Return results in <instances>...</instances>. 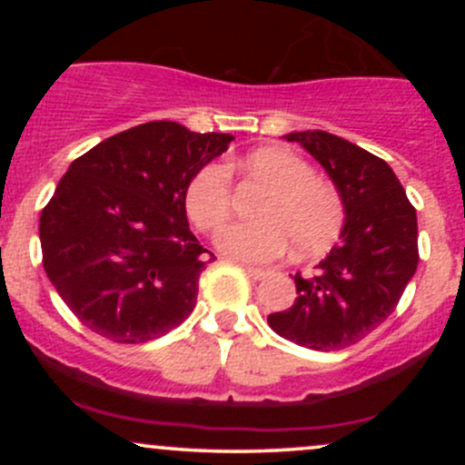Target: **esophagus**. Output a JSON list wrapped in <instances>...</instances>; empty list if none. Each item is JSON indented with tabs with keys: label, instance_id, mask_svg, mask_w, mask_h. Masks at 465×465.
Returning <instances> with one entry per match:
<instances>
[{
	"label": "esophagus",
	"instance_id": "1",
	"mask_svg": "<svg viewBox=\"0 0 465 465\" xmlns=\"http://www.w3.org/2000/svg\"><path fill=\"white\" fill-rule=\"evenodd\" d=\"M244 271H247V275L251 277V280H264V277L269 275V271L255 269V266H244Z\"/></svg>",
	"mask_w": 465,
	"mask_h": 465
}]
</instances>
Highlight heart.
I'll return each mask as SVG.
<instances>
[{"mask_svg":"<svg viewBox=\"0 0 465 465\" xmlns=\"http://www.w3.org/2000/svg\"><path fill=\"white\" fill-rule=\"evenodd\" d=\"M251 173L275 185L260 207L262 221H236L216 232V247L240 262H273L292 244L295 255L322 253L334 242L345 221L339 192L300 154L260 148L247 157ZM232 170L227 163L203 165L185 190V210L196 227L210 232L232 212Z\"/></svg>","mask_w":465,"mask_h":465,"instance_id":"1","label":"heart"}]
</instances>
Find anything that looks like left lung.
<instances>
[{
    "label": "left lung",
    "mask_w": 465,
    "mask_h": 465,
    "mask_svg": "<svg viewBox=\"0 0 465 465\" xmlns=\"http://www.w3.org/2000/svg\"><path fill=\"white\" fill-rule=\"evenodd\" d=\"M328 177L345 207L339 244L308 275L297 273L288 311L269 325L308 350L359 343L396 311L418 269V216L387 162L325 131H292Z\"/></svg>",
    "instance_id": "left-lung-1"
}]
</instances>
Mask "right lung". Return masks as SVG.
Returning a JSON list of instances; mask_svg holds the SVG:
<instances>
[{
    "instance_id": "right-lung-1",
    "label": "right lung",
    "mask_w": 465,
    "mask_h": 465,
    "mask_svg": "<svg viewBox=\"0 0 465 465\" xmlns=\"http://www.w3.org/2000/svg\"><path fill=\"white\" fill-rule=\"evenodd\" d=\"M233 135L159 120L106 137L67 168L41 212L44 269L69 311L115 343H143L188 319L207 249L185 190Z\"/></svg>"
}]
</instances>
